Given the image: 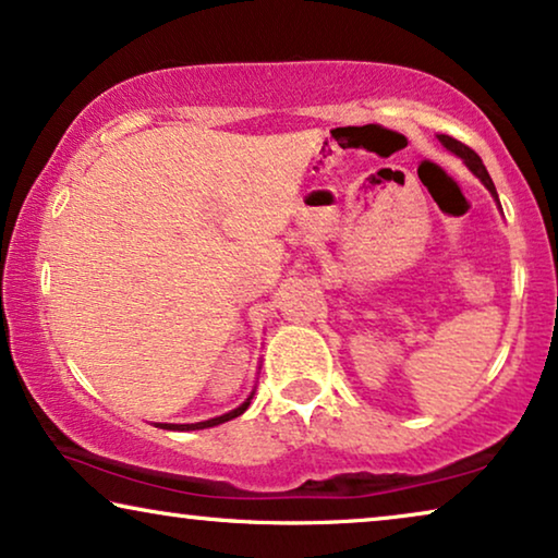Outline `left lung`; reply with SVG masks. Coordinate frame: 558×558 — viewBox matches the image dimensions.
<instances>
[{
    "mask_svg": "<svg viewBox=\"0 0 558 558\" xmlns=\"http://www.w3.org/2000/svg\"><path fill=\"white\" fill-rule=\"evenodd\" d=\"M439 142L445 144V147L449 149V151H454L457 157H462L464 159V165L470 167L472 172L477 174L480 180L485 182V187L490 190V193L498 197V193H495V185H493V180H490V174H487V170H485V165H483V159L477 157V151L475 149H470L468 144H462V142H457V140H452V136H447V134H439Z\"/></svg>",
    "mask_w": 558,
    "mask_h": 558,
    "instance_id": "1",
    "label": "left lung"
}]
</instances>
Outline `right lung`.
<instances>
[{
	"mask_svg": "<svg viewBox=\"0 0 558 558\" xmlns=\"http://www.w3.org/2000/svg\"><path fill=\"white\" fill-rule=\"evenodd\" d=\"M248 403H251V399L246 401V403H241L239 409H233V411H228V414H223V416H216V418H208V422H197V424H159L162 426V429H178V432H193V429H208V426H216V424H223V422H231V418H235V416H241L243 411L248 409Z\"/></svg>",
	"mask_w": 558,
	"mask_h": 558,
	"instance_id": "right-lung-1",
	"label": "right lung"
}]
</instances>
